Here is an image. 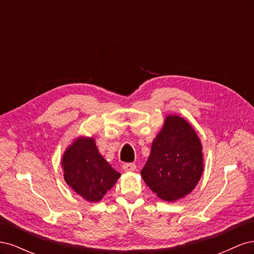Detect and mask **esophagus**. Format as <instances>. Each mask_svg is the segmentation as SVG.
<instances>
[{"label": "esophagus", "instance_id": "1", "mask_svg": "<svg viewBox=\"0 0 254 254\" xmlns=\"http://www.w3.org/2000/svg\"><path fill=\"white\" fill-rule=\"evenodd\" d=\"M123 170L126 172H132L135 170V164L134 163H124L123 164Z\"/></svg>", "mask_w": 254, "mask_h": 254}]
</instances>
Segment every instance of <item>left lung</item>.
<instances>
[{
  "instance_id": "8db88e82",
  "label": "left lung",
  "mask_w": 254,
  "mask_h": 254,
  "mask_svg": "<svg viewBox=\"0 0 254 254\" xmlns=\"http://www.w3.org/2000/svg\"><path fill=\"white\" fill-rule=\"evenodd\" d=\"M202 172V146L194 128L178 115H168L152 142L143 180L159 198L174 201L195 189Z\"/></svg>"
}]
</instances>
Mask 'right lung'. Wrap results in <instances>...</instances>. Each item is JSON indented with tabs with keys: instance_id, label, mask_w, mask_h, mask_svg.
Listing matches in <instances>:
<instances>
[{
	"instance_id": "right-lung-1",
	"label": "right lung",
	"mask_w": 254,
	"mask_h": 254,
	"mask_svg": "<svg viewBox=\"0 0 254 254\" xmlns=\"http://www.w3.org/2000/svg\"><path fill=\"white\" fill-rule=\"evenodd\" d=\"M61 164L65 182L90 202L101 200L121 176L99 155L92 137L80 136L68 146Z\"/></svg>"
}]
</instances>
